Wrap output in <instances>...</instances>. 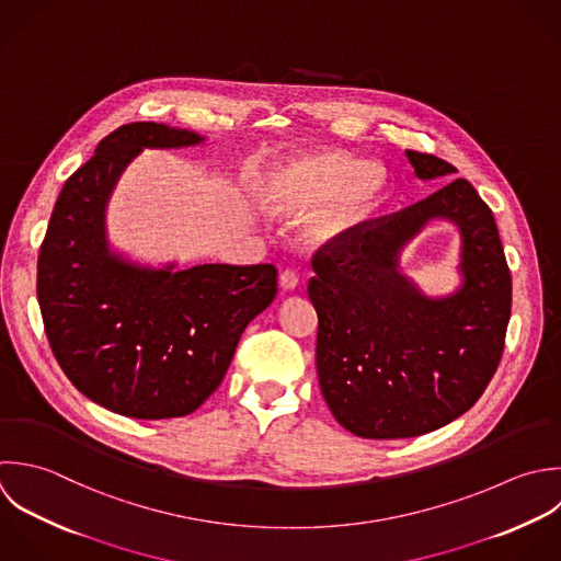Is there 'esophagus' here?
<instances>
[{
  "instance_id": "obj_1",
  "label": "esophagus",
  "mask_w": 561,
  "mask_h": 561,
  "mask_svg": "<svg viewBox=\"0 0 561 561\" xmlns=\"http://www.w3.org/2000/svg\"><path fill=\"white\" fill-rule=\"evenodd\" d=\"M297 284H299V275H297L295 271L286 268V271L279 275V286H282L284 290H295Z\"/></svg>"
}]
</instances>
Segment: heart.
I'll return each mask as SVG.
<instances>
[{"label":"heart","instance_id":"obj_1","mask_svg":"<svg viewBox=\"0 0 561 561\" xmlns=\"http://www.w3.org/2000/svg\"><path fill=\"white\" fill-rule=\"evenodd\" d=\"M385 185L380 165L363 163L343 150H317L277 165L262 187V203L288 218L317 206L304 222V236L323 244L358 227L380 203Z\"/></svg>","mask_w":561,"mask_h":561}]
</instances>
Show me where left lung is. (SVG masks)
<instances>
[{"label": "left lung", "mask_w": 561, "mask_h": 561, "mask_svg": "<svg viewBox=\"0 0 561 561\" xmlns=\"http://www.w3.org/2000/svg\"><path fill=\"white\" fill-rule=\"evenodd\" d=\"M420 179L455 174L448 161L407 150ZM433 217L462 231V288L426 298L399 273V251ZM308 297L319 317L321 393L350 433L407 439L437 431L488 389L512 314V273L492 209L466 179L365 220L312 255Z\"/></svg>", "instance_id": "8db88e82"}]
</instances>
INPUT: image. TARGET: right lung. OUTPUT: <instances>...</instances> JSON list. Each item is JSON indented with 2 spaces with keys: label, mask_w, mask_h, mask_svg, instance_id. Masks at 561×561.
I'll list each match as a JSON object with an SVG mask.
<instances>
[{
  "label": "right lung",
  "mask_w": 561,
  "mask_h": 561,
  "mask_svg": "<svg viewBox=\"0 0 561 561\" xmlns=\"http://www.w3.org/2000/svg\"><path fill=\"white\" fill-rule=\"evenodd\" d=\"M133 122L106 135L62 185L36 262L54 358L91 402L135 420L194 413L222 382L244 328L277 295L273 264L148 268L111 253L106 201L144 148L201 144Z\"/></svg>",
  "instance_id": "1"
}]
</instances>
